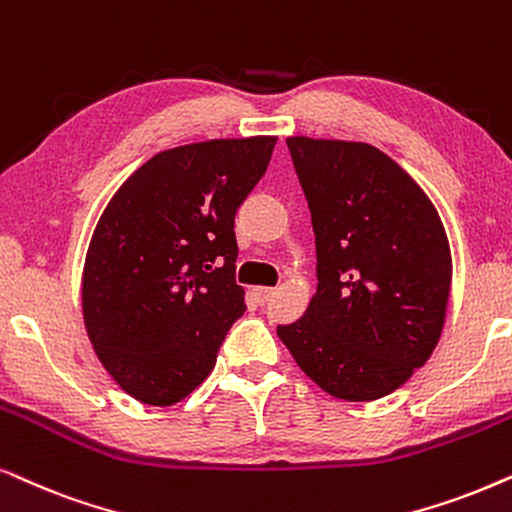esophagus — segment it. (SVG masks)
Returning <instances> with one entry per match:
<instances>
[{"label": "esophagus", "mask_w": 512, "mask_h": 512, "mask_svg": "<svg viewBox=\"0 0 512 512\" xmlns=\"http://www.w3.org/2000/svg\"><path fill=\"white\" fill-rule=\"evenodd\" d=\"M255 292H257V299H260L262 304H267L271 297H274V292H276V288H267V285H260V288H255Z\"/></svg>", "instance_id": "34e87169"}]
</instances>
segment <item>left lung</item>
Masks as SVG:
<instances>
[{"mask_svg": "<svg viewBox=\"0 0 512 512\" xmlns=\"http://www.w3.org/2000/svg\"><path fill=\"white\" fill-rule=\"evenodd\" d=\"M316 234L318 288L278 325L297 365L335 398H384L431 358L452 255L421 187L365 142L288 138Z\"/></svg>", "mask_w": 512, "mask_h": 512, "instance_id": "left-lung-1", "label": "left lung"}]
</instances>
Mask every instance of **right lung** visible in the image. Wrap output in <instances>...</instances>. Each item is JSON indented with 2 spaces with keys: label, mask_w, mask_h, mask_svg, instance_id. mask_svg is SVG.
<instances>
[{
  "label": "right lung",
  "mask_w": 512,
  "mask_h": 512,
  "mask_svg": "<svg viewBox=\"0 0 512 512\" xmlns=\"http://www.w3.org/2000/svg\"><path fill=\"white\" fill-rule=\"evenodd\" d=\"M276 138L166 149L109 201L88 245L84 323L100 363L145 405H173L215 367L243 316L234 217Z\"/></svg>",
  "instance_id": "obj_1"
}]
</instances>
